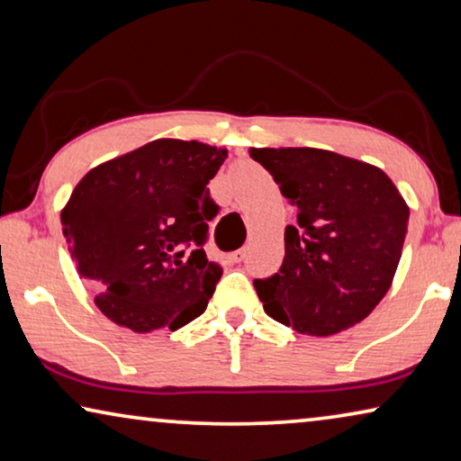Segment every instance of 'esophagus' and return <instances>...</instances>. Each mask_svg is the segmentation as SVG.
<instances>
[{
    "mask_svg": "<svg viewBox=\"0 0 461 461\" xmlns=\"http://www.w3.org/2000/svg\"><path fill=\"white\" fill-rule=\"evenodd\" d=\"M246 258V249H240L236 252H231V260L233 263H242V260Z\"/></svg>",
    "mask_w": 461,
    "mask_h": 461,
    "instance_id": "obj_1",
    "label": "esophagus"
}]
</instances>
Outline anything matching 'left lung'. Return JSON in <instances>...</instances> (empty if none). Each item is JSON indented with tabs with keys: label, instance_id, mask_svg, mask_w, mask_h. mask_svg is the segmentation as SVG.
<instances>
[{
	"label": "left lung",
	"instance_id": "left-lung-1",
	"mask_svg": "<svg viewBox=\"0 0 461 461\" xmlns=\"http://www.w3.org/2000/svg\"><path fill=\"white\" fill-rule=\"evenodd\" d=\"M296 211L279 271L254 279L265 312L304 335L366 319L391 287L410 209L375 165L321 149H250Z\"/></svg>",
	"mask_w": 461,
	"mask_h": 461
}]
</instances>
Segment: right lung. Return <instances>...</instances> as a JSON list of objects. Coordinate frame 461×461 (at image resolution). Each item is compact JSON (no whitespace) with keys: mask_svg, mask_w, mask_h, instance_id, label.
I'll list each match as a JSON object with an SVG mask.
<instances>
[{"mask_svg":"<svg viewBox=\"0 0 461 461\" xmlns=\"http://www.w3.org/2000/svg\"><path fill=\"white\" fill-rule=\"evenodd\" d=\"M228 150L159 139L101 163L78 182L61 225L95 304L136 333L201 317L223 269L204 254L219 207L207 184Z\"/></svg>","mask_w":461,"mask_h":461,"instance_id":"obj_1","label":"right lung"}]
</instances>
